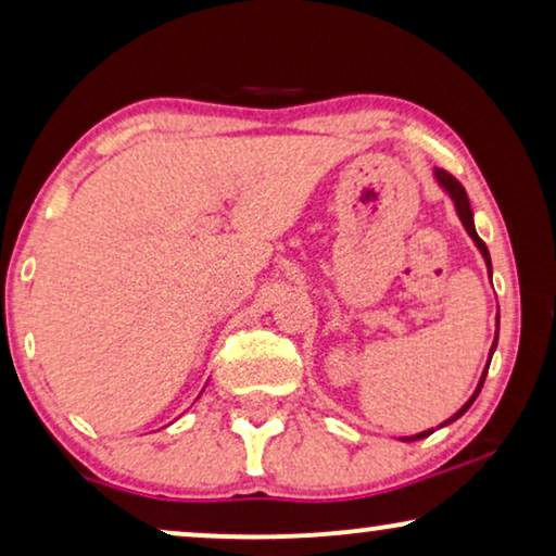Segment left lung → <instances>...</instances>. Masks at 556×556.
<instances>
[{
  "mask_svg": "<svg viewBox=\"0 0 556 556\" xmlns=\"http://www.w3.org/2000/svg\"><path fill=\"white\" fill-rule=\"evenodd\" d=\"M432 177H435L438 187L443 189V192H445L447 197H451V202H453V207H455V215H458V219H460V223H463V227H466L468 238L473 240V245L478 248V253L483 255V263H485V270H489V276H493L489 248H485V242H483L481 238H478V232H476V223H473V210H470V202H468V194H466V189H463V185H460L458 179L451 177V174L443 172V169H435V172H432ZM496 344H498V316H496V339H493V344H491V352H489V362H485V367H483V375H481V379H478V384H476L473 394H470L468 402H466V405H463V407L458 409V413L447 417L445 422H440L438 428H445V425L455 422V420H458L460 415H466V413H468V407H470V405H473L476 397H478V392H481V387H483V382H485V375H489V367H491V356H493V352H496ZM432 432H435V430L430 428V430L415 432V435H407V438H400V440H402V443H415V440H422V438H428V435H432Z\"/></svg>",
  "mask_w": 556,
  "mask_h": 556,
  "instance_id": "8db88e82",
  "label": "left lung"
}]
</instances>
